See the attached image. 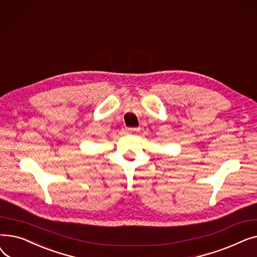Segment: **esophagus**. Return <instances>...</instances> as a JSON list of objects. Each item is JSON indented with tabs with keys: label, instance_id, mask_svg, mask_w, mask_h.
<instances>
[{
	"label": "esophagus",
	"instance_id": "34e87169",
	"mask_svg": "<svg viewBox=\"0 0 257 257\" xmlns=\"http://www.w3.org/2000/svg\"><path fill=\"white\" fill-rule=\"evenodd\" d=\"M139 131V128H127V132H136Z\"/></svg>",
	"mask_w": 257,
	"mask_h": 257
}]
</instances>
